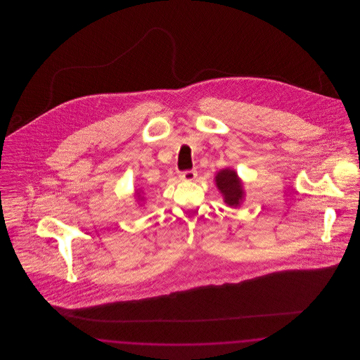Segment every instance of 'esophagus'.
I'll return each mask as SVG.
<instances>
[{
	"instance_id": "esophagus-1",
	"label": "esophagus",
	"mask_w": 360,
	"mask_h": 360,
	"mask_svg": "<svg viewBox=\"0 0 360 360\" xmlns=\"http://www.w3.org/2000/svg\"><path fill=\"white\" fill-rule=\"evenodd\" d=\"M179 178L182 179V181H186V182H191V181H194L195 178H197V172H194V170H190V172H184L181 175H179Z\"/></svg>"
}]
</instances>
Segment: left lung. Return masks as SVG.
Wrapping results in <instances>:
<instances>
[{"instance_id":"left-lung-1","label":"left lung","mask_w":360,"mask_h":360,"mask_svg":"<svg viewBox=\"0 0 360 360\" xmlns=\"http://www.w3.org/2000/svg\"><path fill=\"white\" fill-rule=\"evenodd\" d=\"M214 182L223 195L224 202L231 207H240L245 197V190L236 170L225 167L216 172Z\"/></svg>"}]
</instances>
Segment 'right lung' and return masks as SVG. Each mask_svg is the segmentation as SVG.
<instances>
[{
  "label": "right lung",
  "mask_w": 360,
  "mask_h": 360,
  "mask_svg": "<svg viewBox=\"0 0 360 360\" xmlns=\"http://www.w3.org/2000/svg\"><path fill=\"white\" fill-rule=\"evenodd\" d=\"M148 195V193L143 188H135V193H134V197L136 198L137 205L140 207H143L146 204V197Z\"/></svg>",
  "instance_id": "add662e5"
}]
</instances>
